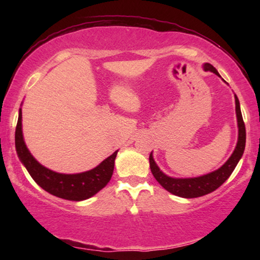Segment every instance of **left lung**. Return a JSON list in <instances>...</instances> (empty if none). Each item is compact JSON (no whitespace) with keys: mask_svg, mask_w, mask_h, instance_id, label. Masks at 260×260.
I'll use <instances>...</instances> for the list:
<instances>
[{"mask_svg":"<svg viewBox=\"0 0 260 260\" xmlns=\"http://www.w3.org/2000/svg\"><path fill=\"white\" fill-rule=\"evenodd\" d=\"M205 71H211L219 76L217 70L212 65L206 63L204 65ZM220 77V76H219ZM235 104H236V117H237V125H239V141H237L236 148L233 155L230 157L225 164H223L219 170L214 171L212 173H209L203 177L199 178H190V179H175L167 177L159 170V167L156 165L155 160L152 158V153L149 156V161H150V170L153 177L160 183L162 188H165L167 191H170L173 195H177L183 199H195V197L204 196L206 193H210L218 189L226 180L231 177L233 171L237 165V162L241 159L242 155L244 152L245 148V125L242 118L240 102L237 96L235 95Z\"/></svg>","mask_w":260,"mask_h":260,"instance_id":"8db88e82","label":"left lung"}]
</instances>
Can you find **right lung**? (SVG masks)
Returning a JSON list of instances; mask_svg holds the SVG:
<instances>
[{
  "label": "right lung",
  "instance_id": "add662e5",
  "mask_svg": "<svg viewBox=\"0 0 260 260\" xmlns=\"http://www.w3.org/2000/svg\"><path fill=\"white\" fill-rule=\"evenodd\" d=\"M15 143L18 157L34 181L51 195L69 201L87 200L107 186L112 177L114 159L118 152V150L114 151L99 166L87 172L78 174L52 172L35 160L25 146L21 132V109H19V117L16 126Z\"/></svg>",
  "mask_w": 260,
  "mask_h": 260
}]
</instances>
